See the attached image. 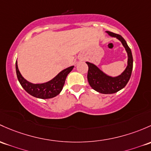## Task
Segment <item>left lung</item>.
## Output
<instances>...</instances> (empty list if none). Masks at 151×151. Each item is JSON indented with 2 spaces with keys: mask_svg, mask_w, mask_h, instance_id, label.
Listing matches in <instances>:
<instances>
[{
  "mask_svg": "<svg viewBox=\"0 0 151 151\" xmlns=\"http://www.w3.org/2000/svg\"><path fill=\"white\" fill-rule=\"evenodd\" d=\"M106 32L111 37H116L119 40L125 47L128 55L127 66L121 75L116 77H111L104 74L96 65L86 62L88 66V80L90 87L98 93L103 94H113L124 88L129 82L132 71L133 58L129 47L121 35L109 31Z\"/></svg>",
  "mask_w": 151,
  "mask_h": 151,
  "instance_id": "8db88e82",
  "label": "left lung"
}]
</instances>
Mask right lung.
Masks as SVG:
<instances>
[{
  "label": "right lung",
  "instance_id": "1",
  "mask_svg": "<svg viewBox=\"0 0 151 151\" xmlns=\"http://www.w3.org/2000/svg\"><path fill=\"white\" fill-rule=\"evenodd\" d=\"M74 66H70L64 69L59 73L56 77L49 82L42 84H32L30 83L24 78L19 71L17 62H16V71H17V78L21 84L22 87L27 92L29 95L41 98V99H47V98H54L58 96L62 90L64 85L65 80L69 72L72 70Z\"/></svg>",
  "mask_w": 151,
  "mask_h": 151
}]
</instances>
